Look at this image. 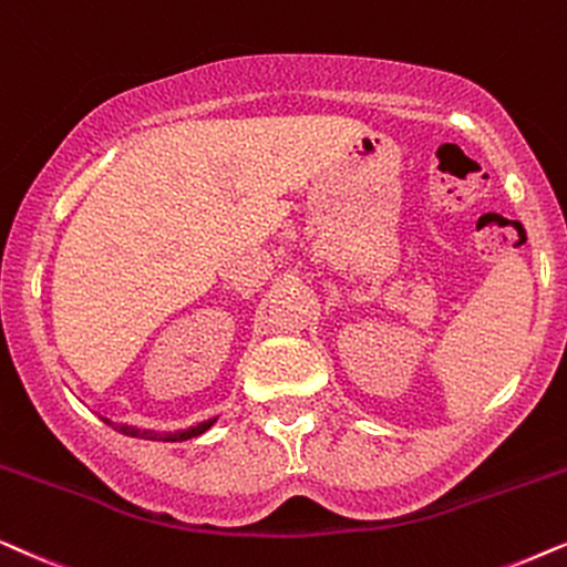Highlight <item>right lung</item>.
Returning <instances> with one entry per match:
<instances>
[{"mask_svg":"<svg viewBox=\"0 0 567 567\" xmlns=\"http://www.w3.org/2000/svg\"><path fill=\"white\" fill-rule=\"evenodd\" d=\"M103 422H109V425H113V427L118 430V433H124V435L147 437V441H171V443L188 441V437L202 435V433H205V430H209V427L215 425V420H207V422H199V425H194V427H188V430H178V433H155V430H137V427H130V425H116V422H111V420H105V417H103Z\"/></svg>","mask_w":567,"mask_h":567,"instance_id":"add662e5","label":"right lung"}]
</instances>
